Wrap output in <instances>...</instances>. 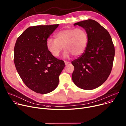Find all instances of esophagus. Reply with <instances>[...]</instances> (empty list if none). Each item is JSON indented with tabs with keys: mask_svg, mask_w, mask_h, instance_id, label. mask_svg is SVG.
<instances>
[{
	"mask_svg": "<svg viewBox=\"0 0 126 126\" xmlns=\"http://www.w3.org/2000/svg\"><path fill=\"white\" fill-rule=\"evenodd\" d=\"M64 63H65V65H67L69 63V62H66V61H64Z\"/></svg>",
	"mask_w": 126,
	"mask_h": 126,
	"instance_id": "34e87169",
	"label": "esophagus"
}]
</instances>
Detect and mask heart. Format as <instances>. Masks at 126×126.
I'll list each match as a JSON object with an SVG mask.
<instances>
[{
  "label": "heart",
  "instance_id": "b5f03b06",
  "mask_svg": "<svg viewBox=\"0 0 126 126\" xmlns=\"http://www.w3.org/2000/svg\"><path fill=\"white\" fill-rule=\"evenodd\" d=\"M54 38L55 40L48 38L46 46L49 53L55 57L59 56L63 47L65 50L64 57H68L71 54L78 57L84 52L88 42L87 32L81 28L60 30L55 34Z\"/></svg>",
  "mask_w": 126,
  "mask_h": 126
}]
</instances>
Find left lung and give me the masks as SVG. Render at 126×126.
<instances>
[{"label": "left lung", "mask_w": 126, "mask_h": 126, "mask_svg": "<svg viewBox=\"0 0 126 126\" xmlns=\"http://www.w3.org/2000/svg\"><path fill=\"white\" fill-rule=\"evenodd\" d=\"M87 32L88 42L82 55L71 62L74 66L72 79L78 87L92 90L103 84L111 72L115 48L109 32L94 20L74 24Z\"/></svg>", "instance_id": "left-lung-1"}]
</instances>
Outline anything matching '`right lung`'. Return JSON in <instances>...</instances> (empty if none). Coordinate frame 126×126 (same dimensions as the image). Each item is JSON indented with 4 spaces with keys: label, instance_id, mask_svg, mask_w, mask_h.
Here are the masks:
<instances>
[{
    "label": "right lung",
    "instance_id": "right-lung-1",
    "mask_svg": "<svg viewBox=\"0 0 126 126\" xmlns=\"http://www.w3.org/2000/svg\"><path fill=\"white\" fill-rule=\"evenodd\" d=\"M59 25L30 27L15 43L14 62L16 70L25 85L38 93L46 94L55 90L65 66L64 62L52 56L46 46V40Z\"/></svg>",
    "mask_w": 126,
    "mask_h": 126
}]
</instances>
